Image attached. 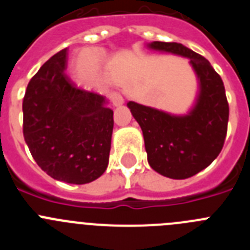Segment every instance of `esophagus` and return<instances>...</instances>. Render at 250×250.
<instances>
[{"mask_svg":"<svg viewBox=\"0 0 250 250\" xmlns=\"http://www.w3.org/2000/svg\"><path fill=\"white\" fill-rule=\"evenodd\" d=\"M109 98H110V100H111L112 105L114 106H120L124 104L123 96H121L119 92H110Z\"/></svg>","mask_w":250,"mask_h":250,"instance_id":"34e87169","label":"esophagus"}]
</instances>
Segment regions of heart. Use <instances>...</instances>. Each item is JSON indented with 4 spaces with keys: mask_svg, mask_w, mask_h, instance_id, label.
Returning <instances> with one entry per match:
<instances>
[{
    "mask_svg": "<svg viewBox=\"0 0 250 250\" xmlns=\"http://www.w3.org/2000/svg\"><path fill=\"white\" fill-rule=\"evenodd\" d=\"M105 55L100 50L83 51L79 62V70L87 74L89 79H95L101 74Z\"/></svg>",
    "mask_w": 250,
    "mask_h": 250,
    "instance_id": "heart-1",
    "label": "heart"
}]
</instances>
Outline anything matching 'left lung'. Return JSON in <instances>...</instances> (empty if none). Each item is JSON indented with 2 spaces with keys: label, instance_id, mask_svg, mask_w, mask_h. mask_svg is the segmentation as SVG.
<instances>
[{
  "label": "left lung",
  "instance_id": "obj_1",
  "mask_svg": "<svg viewBox=\"0 0 250 250\" xmlns=\"http://www.w3.org/2000/svg\"><path fill=\"white\" fill-rule=\"evenodd\" d=\"M149 47L190 60L199 80V96L184 116L134 101L127 106L143 130L150 167L167 178H190L209 167L224 145L229 120L224 83L205 57L182 43L154 41Z\"/></svg>",
  "mask_w": 250,
  "mask_h": 250
}]
</instances>
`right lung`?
Returning <instances> with one entry per match:
<instances>
[{
    "label": "right lung",
    "mask_w": 250,
    "mask_h": 250,
    "mask_svg": "<svg viewBox=\"0 0 250 250\" xmlns=\"http://www.w3.org/2000/svg\"><path fill=\"white\" fill-rule=\"evenodd\" d=\"M67 55V48L59 51L28 83L22 103L23 138L47 175L86 184L107 167L114 111L104 96L70 80Z\"/></svg>",
    "instance_id": "1"
}]
</instances>
